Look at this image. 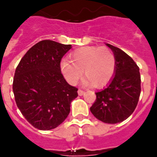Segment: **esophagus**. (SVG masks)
<instances>
[{
    "label": "esophagus",
    "instance_id": "1",
    "mask_svg": "<svg viewBox=\"0 0 157 157\" xmlns=\"http://www.w3.org/2000/svg\"><path fill=\"white\" fill-rule=\"evenodd\" d=\"M85 94V91L82 90H78V94L79 95H83Z\"/></svg>",
    "mask_w": 157,
    "mask_h": 157
}]
</instances>
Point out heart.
Wrapping results in <instances>:
<instances>
[{
    "label": "heart",
    "mask_w": 157,
    "mask_h": 157,
    "mask_svg": "<svg viewBox=\"0 0 157 157\" xmlns=\"http://www.w3.org/2000/svg\"><path fill=\"white\" fill-rule=\"evenodd\" d=\"M70 61L61 63V70L66 80L71 85L79 81L83 75L84 83L103 87L114 76L116 57L113 51L108 47L86 46L75 50L71 54Z\"/></svg>",
    "instance_id": "b5f03b06"
}]
</instances>
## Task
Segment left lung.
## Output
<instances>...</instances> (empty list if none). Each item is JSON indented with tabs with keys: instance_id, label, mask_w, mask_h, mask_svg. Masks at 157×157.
Instances as JSON below:
<instances>
[{
	"instance_id": "1",
	"label": "left lung",
	"mask_w": 157,
	"mask_h": 157,
	"mask_svg": "<svg viewBox=\"0 0 157 157\" xmlns=\"http://www.w3.org/2000/svg\"><path fill=\"white\" fill-rule=\"evenodd\" d=\"M106 45L115 55V73L105 89L95 93L90 111L100 121L113 124L127 119L135 110L141 93V76L131 57L117 47Z\"/></svg>"
}]
</instances>
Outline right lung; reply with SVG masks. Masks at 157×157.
Listing matches in <instances>:
<instances>
[{"label": "right lung", "mask_w": 157, "mask_h": 157, "mask_svg": "<svg viewBox=\"0 0 157 157\" xmlns=\"http://www.w3.org/2000/svg\"><path fill=\"white\" fill-rule=\"evenodd\" d=\"M71 45L43 40L33 45L15 69L13 92L23 116L39 130L59 126L70 113L77 88L66 81L60 63Z\"/></svg>", "instance_id": "obj_1"}]
</instances>
